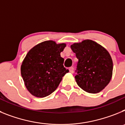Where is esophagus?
<instances>
[{
  "label": "esophagus",
  "mask_w": 125,
  "mask_h": 125,
  "mask_svg": "<svg viewBox=\"0 0 125 125\" xmlns=\"http://www.w3.org/2000/svg\"><path fill=\"white\" fill-rule=\"evenodd\" d=\"M69 72H70L71 73H73V71H74L73 67H71V68H69Z\"/></svg>",
  "instance_id": "34e87169"
}]
</instances>
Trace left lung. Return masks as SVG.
I'll use <instances>...</instances> for the list:
<instances>
[{
    "instance_id": "1",
    "label": "left lung",
    "mask_w": 125,
    "mask_h": 125,
    "mask_svg": "<svg viewBox=\"0 0 125 125\" xmlns=\"http://www.w3.org/2000/svg\"><path fill=\"white\" fill-rule=\"evenodd\" d=\"M71 48L78 59L75 76L78 86L89 93L102 91L112 77L113 66L109 52L89 39L74 43Z\"/></svg>"
}]
</instances>
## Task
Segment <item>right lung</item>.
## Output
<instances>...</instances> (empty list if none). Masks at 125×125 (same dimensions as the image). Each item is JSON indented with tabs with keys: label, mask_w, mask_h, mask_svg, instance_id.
Listing matches in <instances>:
<instances>
[{
	"label": "right lung",
	"mask_w": 125,
	"mask_h": 125,
	"mask_svg": "<svg viewBox=\"0 0 125 125\" xmlns=\"http://www.w3.org/2000/svg\"><path fill=\"white\" fill-rule=\"evenodd\" d=\"M66 44H57L47 41L32 47L21 65V75L25 86L33 96L44 98L57 89L68 69L61 57Z\"/></svg>",
	"instance_id": "right-lung-1"
}]
</instances>
